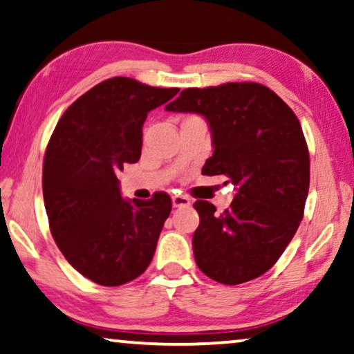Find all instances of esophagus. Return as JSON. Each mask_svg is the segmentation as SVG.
<instances>
[{
	"label": "esophagus",
	"mask_w": 354,
	"mask_h": 354,
	"mask_svg": "<svg viewBox=\"0 0 354 354\" xmlns=\"http://www.w3.org/2000/svg\"><path fill=\"white\" fill-rule=\"evenodd\" d=\"M173 207H189L191 205V199L187 196H173L171 197Z\"/></svg>",
	"instance_id": "34e87169"
}]
</instances>
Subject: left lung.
Returning <instances> with one entry per match:
<instances>
[{"instance_id":"obj_1","label":"left lung","mask_w":354,"mask_h":354,"mask_svg":"<svg viewBox=\"0 0 354 354\" xmlns=\"http://www.w3.org/2000/svg\"><path fill=\"white\" fill-rule=\"evenodd\" d=\"M167 111L205 118L214 153L202 174H223L236 191L221 214L210 202H194L197 267L223 285L257 279L279 261L303 220L309 152L298 118L254 82L185 88Z\"/></svg>"}]
</instances>
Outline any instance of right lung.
<instances>
[{
	"label": "right lung",
	"mask_w": 354,
	"mask_h": 354,
	"mask_svg": "<svg viewBox=\"0 0 354 354\" xmlns=\"http://www.w3.org/2000/svg\"><path fill=\"white\" fill-rule=\"evenodd\" d=\"M178 92L108 79L79 97L51 136L41 178L51 234L66 261L98 285L128 283L152 261L171 199H122L116 174L140 158L147 113Z\"/></svg>",
	"instance_id": "1"
}]
</instances>
